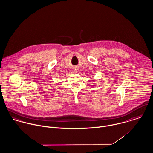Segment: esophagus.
I'll return each instance as SVG.
<instances>
[{"instance_id": "1", "label": "esophagus", "mask_w": 153, "mask_h": 153, "mask_svg": "<svg viewBox=\"0 0 153 153\" xmlns=\"http://www.w3.org/2000/svg\"><path fill=\"white\" fill-rule=\"evenodd\" d=\"M77 71V69H75V71Z\"/></svg>"}]
</instances>
